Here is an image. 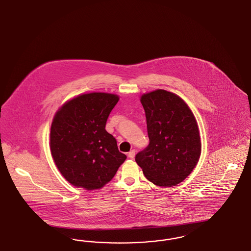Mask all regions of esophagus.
Wrapping results in <instances>:
<instances>
[{"label": "esophagus", "mask_w": 251, "mask_h": 251, "mask_svg": "<svg viewBox=\"0 0 251 251\" xmlns=\"http://www.w3.org/2000/svg\"><path fill=\"white\" fill-rule=\"evenodd\" d=\"M134 155H135V151H134V150H132V151H131L128 153V157H129L130 159H133Z\"/></svg>", "instance_id": "34e87169"}]
</instances>
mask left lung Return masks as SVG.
I'll return each mask as SVG.
<instances>
[{
    "instance_id": "8db88e82",
    "label": "left lung",
    "mask_w": 251,
    "mask_h": 251,
    "mask_svg": "<svg viewBox=\"0 0 251 251\" xmlns=\"http://www.w3.org/2000/svg\"><path fill=\"white\" fill-rule=\"evenodd\" d=\"M149 146L135 156L147 179L158 186H174L196 167L201 152L197 120L179 96L167 90L141 96Z\"/></svg>"
}]
</instances>
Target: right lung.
<instances>
[{
	"label": "right lung",
	"instance_id": "obj_1",
	"mask_svg": "<svg viewBox=\"0 0 251 251\" xmlns=\"http://www.w3.org/2000/svg\"><path fill=\"white\" fill-rule=\"evenodd\" d=\"M119 96L93 92L77 96L56 112L50 127V148L63 177L86 190L104 186L114 178L126 155L105 130Z\"/></svg>",
	"mask_w": 251,
	"mask_h": 251
}]
</instances>
